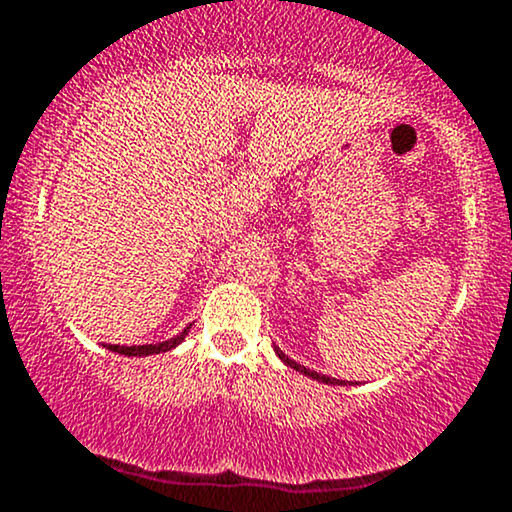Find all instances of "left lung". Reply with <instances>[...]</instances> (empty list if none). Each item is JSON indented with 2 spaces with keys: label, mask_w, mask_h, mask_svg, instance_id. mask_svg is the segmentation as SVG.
Masks as SVG:
<instances>
[{
  "label": "left lung",
  "mask_w": 512,
  "mask_h": 512,
  "mask_svg": "<svg viewBox=\"0 0 512 512\" xmlns=\"http://www.w3.org/2000/svg\"><path fill=\"white\" fill-rule=\"evenodd\" d=\"M274 351H276V356L281 358V361L286 363V366L289 368H293V370H298V373H303V375H308V378H313V380H317V383H327V385H346V380H337V378H330V375H320L317 373V370H310V368H305V366H301V363H296L293 361V358H289L284 354V351L279 349V346H274Z\"/></svg>",
  "instance_id": "left-lung-1"
}]
</instances>
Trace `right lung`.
<instances>
[{"instance_id": "1", "label": "right lung", "mask_w": 512, "mask_h": 512, "mask_svg": "<svg viewBox=\"0 0 512 512\" xmlns=\"http://www.w3.org/2000/svg\"><path fill=\"white\" fill-rule=\"evenodd\" d=\"M192 330V325H187L180 334H175L173 339H166V342H156V344H139V346H120V344H108L105 349L115 351V354L122 356H154V354H163V351H173L182 339L187 337V332Z\"/></svg>"}]
</instances>
